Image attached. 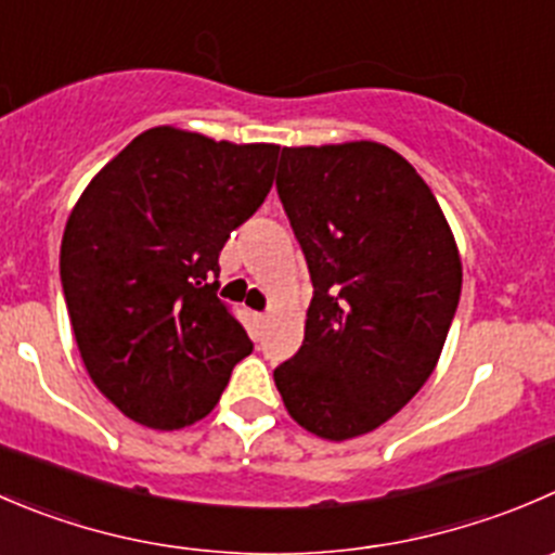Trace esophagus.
<instances>
[{
	"instance_id": "34e87169",
	"label": "esophagus",
	"mask_w": 555,
	"mask_h": 555,
	"mask_svg": "<svg viewBox=\"0 0 555 555\" xmlns=\"http://www.w3.org/2000/svg\"><path fill=\"white\" fill-rule=\"evenodd\" d=\"M251 320H255V322H266L268 314H262V311H251Z\"/></svg>"
}]
</instances>
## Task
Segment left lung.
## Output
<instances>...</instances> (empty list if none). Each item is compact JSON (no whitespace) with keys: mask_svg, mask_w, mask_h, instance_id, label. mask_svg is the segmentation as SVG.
Returning a JSON list of instances; mask_svg holds the SVG:
<instances>
[{"mask_svg":"<svg viewBox=\"0 0 555 555\" xmlns=\"http://www.w3.org/2000/svg\"><path fill=\"white\" fill-rule=\"evenodd\" d=\"M276 190L314 298L273 382L314 437H363L437 369L464 282L453 230L417 170L374 141L282 149Z\"/></svg>","mask_w":555,"mask_h":555,"instance_id":"left-lung-1","label":"left lung"}]
</instances>
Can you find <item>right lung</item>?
<instances>
[{"mask_svg": "<svg viewBox=\"0 0 555 555\" xmlns=\"http://www.w3.org/2000/svg\"><path fill=\"white\" fill-rule=\"evenodd\" d=\"M279 146L154 127L75 203L59 255L80 360L141 426L173 431L217 406L251 352L217 298L219 251L262 206Z\"/></svg>", "mask_w": 555, "mask_h": 555, "instance_id": "1", "label": "right lung"}]
</instances>
